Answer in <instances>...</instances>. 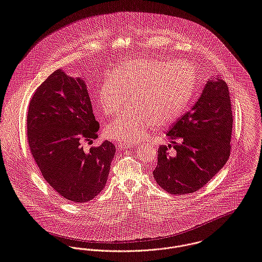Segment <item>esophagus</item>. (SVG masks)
<instances>
[{"label": "esophagus", "instance_id": "1", "mask_svg": "<svg viewBox=\"0 0 262 262\" xmlns=\"http://www.w3.org/2000/svg\"><path fill=\"white\" fill-rule=\"evenodd\" d=\"M134 146L133 143H128V142H118V147L120 149H126V148H129V147H132Z\"/></svg>", "mask_w": 262, "mask_h": 262}]
</instances>
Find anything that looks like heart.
I'll list each match as a JSON object with an SVG mask.
<instances>
[{
  "label": "heart",
  "mask_w": 262,
  "mask_h": 262,
  "mask_svg": "<svg viewBox=\"0 0 262 262\" xmlns=\"http://www.w3.org/2000/svg\"><path fill=\"white\" fill-rule=\"evenodd\" d=\"M195 84L192 68L184 63L141 58L115 68L100 83L96 103L103 114L131 103L105 127L115 140L133 143L157 124L166 126L180 117Z\"/></svg>",
  "instance_id": "1"
}]
</instances>
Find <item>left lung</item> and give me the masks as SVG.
Segmentation results:
<instances>
[{
  "instance_id": "8db88e82",
  "label": "left lung",
  "mask_w": 262,
  "mask_h": 262,
  "mask_svg": "<svg viewBox=\"0 0 262 262\" xmlns=\"http://www.w3.org/2000/svg\"><path fill=\"white\" fill-rule=\"evenodd\" d=\"M231 105L227 83L221 77L208 80L192 108L167 133L172 144L158 149L152 174L163 189L173 195L195 192L226 165L231 154Z\"/></svg>"
}]
</instances>
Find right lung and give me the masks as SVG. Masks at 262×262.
Instances as JSON below:
<instances>
[{
	"label": "right lung",
	"mask_w": 262,
	"mask_h": 262,
	"mask_svg": "<svg viewBox=\"0 0 262 262\" xmlns=\"http://www.w3.org/2000/svg\"><path fill=\"white\" fill-rule=\"evenodd\" d=\"M86 83L61 69L33 93L27 140L43 179L63 198L88 202L105 186L116 147L110 141L83 149L98 137Z\"/></svg>",
	"instance_id": "1"
}]
</instances>
